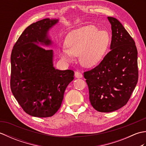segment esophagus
Listing matches in <instances>:
<instances>
[{"instance_id":"1","label":"esophagus","mask_w":146,"mask_h":146,"mask_svg":"<svg viewBox=\"0 0 146 146\" xmlns=\"http://www.w3.org/2000/svg\"><path fill=\"white\" fill-rule=\"evenodd\" d=\"M75 76L76 78H81L83 77L82 74L80 72H79V71H75Z\"/></svg>"}]
</instances>
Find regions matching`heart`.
<instances>
[{
    "mask_svg": "<svg viewBox=\"0 0 146 146\" xmlns=\"http://www.w3.org/2000/svg\"><path fill=\"white\" fill-rule=\"evenodd\" d=\"M110 41V36L105 31H98L94 26L83 27L68 36L65 41L66 49L62 50V58L70 61L71 56L79 57L83 66H94L104 57Z\"/></svg>",
    "mask_w": 146,
    "mask_h": 146,
    "instance_id": "obj_1",
    "label": "heart"
}]
</instances>
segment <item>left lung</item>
<instances>
[{
    "instance_id": "left-lung-1",
    "label": "left lung",
    "mask_w": 146,
    "mask_h": 146,
    "mask_svg": "<svg viewBox=\"0 0 146 146\" xmlns=\"http://www.w3.org/2000/svg\"><path fill=\"white\" fill-rule=\"evenodd\" d=\"M111 25V50L100 64L84 72L89 99L96 110L111 112L127 104L138 81L137 50L134 39L117 19Z\"/></svg>"
}]
</instances>
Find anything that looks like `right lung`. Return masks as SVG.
Here are the masks:
<instances>
[{"label":"right lung","mask_w":146,"mask_h":146,"mask_svg":"<svg viewBox=\"0 0 146 146\" xmlns=\"http://www.w3.org/2000/svg\"><path fill=\"white\" fill-rule=\"evenodd\" d=\"M58 19L49 18L31 24L12 50L11 89L27 114L51 117L60 108L65 90L74 79V71L58 70L52 64L53 52L39 44H51L47 34Z\"/></svg>","instance_id":"right-lung-1"}]
</instances>
